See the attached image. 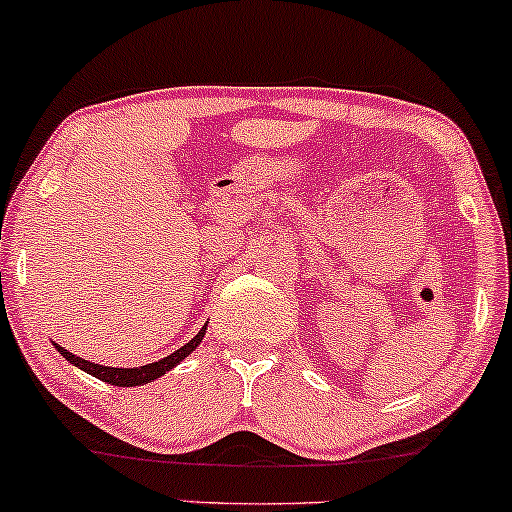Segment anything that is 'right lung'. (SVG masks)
<instances>
[{
  "label": "right lung",
  "instance_id": "1",
  "mask_svg": "<svg viewBox=\"0 0 512 512\" xmlns=\"http://www.w3.org/2000/svg\"><path fill=\"white\" fill-rule=\"evenodd\" d=\"M205 329H208V326H203V329L195 333V336L186 343V346H181L179 350H174V353L166 355V358L157 360V363L140 365V367H108V365H99V363H89V360L77 358V355H72L70 350L57 346V343H53V346L57 348V353H60L62 358L70 360L74 367L84 370L86 375H94L96 380L108 382V384H116V387H140V384L159 380V377L166 375V372L174 370V367L179 365L181 360H186L188 355H191L193 350L200 346V341H203V338H205Z\"/></svg>",
  "mask_w": 512,
  "mask_h": 512
}]
</instances>
